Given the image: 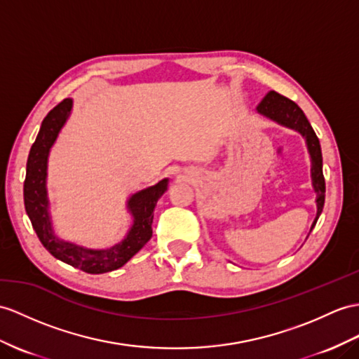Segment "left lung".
<instances>
[{
	"label": "left lung",
	"instance_id": "left-lung-1",
	"mask_svg": "<svg viewBox=\"0 0 359 359\" xmlns=\"http://www.w3.org/2000/svg\"><path fill=\"white\" fill-rule=\"evenodd\" d=\"M257 111L260 114H264V116L278 121V123L297 129L306 138V143H308V149L312 160V169H311L312 184L317 191V207H318L317 217L312 224V229H313L318 221V216L323 212V205H325V194H326V182H325V177H323V156H321L318 137L316 135V133H313L311 123L308 121V118H306L299 104L276 91H269L265 97L260 100V103L257 104Z\"/></svg>",
	"mask_w": 359,
	"mask_h": 359
}]
</instances>
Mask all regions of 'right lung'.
Wrapping results in <instances>:
<instances>
[{
  "label": "right lung",
  "instance_id": "add662e5",
  "mask_svg": "<svg viewBox=\"0 0 359 359\" xmlns=\"http://www.w3.org/2000/svg\"><path fill=\"white\" fill-rule=\"evenodd\" d=\"M72 104V99H64L42 120L38 137L34 140L27 160V172H25L24 181V205L33 230L36 231L41 243L51 256L88 274H103L123 266L152 238L154 208L156 201L168 190V180L160 181L156 186L140 191L129 199L134 225L126 239L118 245L108 250H86L56 239L51 231V222L47 212V158L50 147L53 146L60 128L68 118Z\"/></svg>",
  "mask_w": 359,
  "mask_h": 359
}]
</instances>
